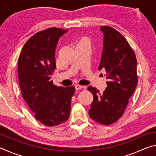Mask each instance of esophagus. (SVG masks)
<instances>
[{"instance_id":"obj_1","label":"esophagus","mask_w":156,"mask_h":156,"mask_svg":"<svg viewBox=\"0 0 156 156\" xmlns=\"http://www.w3.org/2000/svg\"><path fill=\"white\" fill-rule=\"evenodd\" d=\"M75 88L76 90H79V89H81L83 88V86L80 85V84H76L75 85Z\"/></svg>"}]
</instances>
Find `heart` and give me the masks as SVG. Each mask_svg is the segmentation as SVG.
Instances as JSON below:
<instances>
[{"label":"heart","mask_w":156,"mask_h":156,"mask_svg":"<svg viewBox=\"0 0 156 156\" xmlns=\"http://www.w3.org/2000/svg\"><path fill=\"white\" fill-rule=\"evenodd\" d=\"M82 40H87V39H85V38H83V39H82Z\"/></svg>","instance_id":"obj_1"}]
</instances>
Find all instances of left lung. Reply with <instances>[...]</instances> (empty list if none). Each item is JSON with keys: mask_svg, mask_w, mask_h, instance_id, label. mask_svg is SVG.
Segmentation results:
<instances>
[{"mask_svg": "<svg viewBox=\"0 0 156 156\" xmlns=\"http://www.w3.org/2000/svg\"><path fill=\"white\" fill-rule=\"evenodd\" d=\"M103 50L98 69L107 73L103 93L91 86L94 100L89 110L92 120L104 125L115 122L123 115L138 83L135 53L122 34L109 26H102Z\"/></svg>", "mask_w": 156, "mask_h": 156, "instance_id": "left-lung-1", "label": "left lung"}]
</instances>
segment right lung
Wrapping results in <instances>:
<instances>
[{
	"instance_id": "obj_1",
	"label": "right lung",
	"mask_w": 156,
	"mask_h": 156,
	"mask_svg": "<svg viewBox=\"0 0 156 156\" xmlns=\"http://www.w3.org/2000/svg\"><path fill=\"white\" fill-rule=\"evenodd\" d=\"M68 30L51 27L38 31L26 42L18 60V74L23 98L36 119L47 126H57L69 118L73 86L54 85L55 52L60 36Z\"/></svg>"
}]
</instances>
